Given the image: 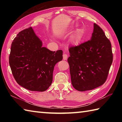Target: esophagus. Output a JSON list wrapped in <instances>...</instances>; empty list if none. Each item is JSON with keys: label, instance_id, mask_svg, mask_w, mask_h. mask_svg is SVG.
<instances>
[{"label": "esophagus", "instance_id": "obj_1", "mask_svg": "<svg viewBox=\"0 0 122 122\" xmlns=\"http://www.w3.org/2000/svg\"><path fill=\"white\" fill-rule=\"evenodd\" d=\"M68 54L64 53L63 55V59L64 60H66L67 59H68Z\"/></svg>", "mask_w": 122, "mask_h": 122}]
</instances>
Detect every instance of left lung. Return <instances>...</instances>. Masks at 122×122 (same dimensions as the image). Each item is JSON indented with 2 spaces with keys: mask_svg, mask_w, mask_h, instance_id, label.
Segmentation results:
<instances>
[{
  "mask_svg": "<svg viewBox=\"0 0 122 122\" xmlns=\"http://www.w3.org/2000/svg\"><path fill=\"white\" fill-rule=\"evenodd\" d=\"M71 83L79 91L94 89L104 83L113 61L112 46L96 24L90 39L69 49Z\"/></svg>",
  "mask_w": 122,
  "mask_h": 122,
  "instance_id": "8db88e82",
  "label": "left lung"
}]
</instances>
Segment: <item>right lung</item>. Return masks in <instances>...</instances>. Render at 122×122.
Returning a JSON list of instances; mask_svg holds the SVG:
<instances>
[{
	"mask_svg": "<svg viewBox=\"0 0 122 122\" xmlns=\"http://www.w3.org/2000/svg\"><path fill=\"white\" fill-rule=\"evenodd\" d=\"M63 51H52L30 27L20 31L11 44L9 64L15 81L32 91L43 92L53 80L54 66L62 60Z\"/></svg>",
	"mask_w": 122,
	"mask_h": 122,
	"instance_id": "right-lung-1",
	"label": "right lung"
}]
</instances>
